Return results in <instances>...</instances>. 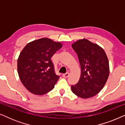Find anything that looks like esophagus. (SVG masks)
<instances>
[{"instance_id": "1", "label": "esophagus", "mask_w": 125, "mask_h": 125, "mask_svg": "<svg viewBox=\"0 0 125 125\" xmlns=\"http://www.w3.org/2000/svg\"><path fill=\"white\" fill-rule=\"evenodd\" d=\"M69 76V73H65V74H62L63 77H64V78H67V77H68V76Z\"/></svg>"}]
</instances>
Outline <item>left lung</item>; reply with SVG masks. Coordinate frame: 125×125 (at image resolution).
<instances>
[{
  "label": "left lung",
  "mask_w": 125,
  "mask_h": 125,
  "mask_svg": "<svg viewBox=\"0 0 125 125\" xmlns=\"http://www.w3.org/2000/svg\"><path fill=\"white\" fill-rule=\"evenodd\" d=\"M81 65V76L78 83L72 85V91L82 98L94 97L106 83L109 75V64L103 48L86 39L72 44Z\"/></svg>",
  "instance_id": "8db88e82"
}]
</instances>
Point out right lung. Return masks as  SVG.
<instances>
[{"mask_svg": "<svg viewBox=\"0 0 125 125\" xmlns=\"http://www.w3.org/2000/svg\"><path fill=\"white\" fill-rule=\"evenodd\" d=\"M62 47L60 42L43 38L30 42L18 59V72L21 83L35 95H44L53 89L59 79L51 57Z\"/></svg>", "mask_w": 125, "mask_h": 125, "instance_id": "add662e5", "label": "right lung"}]
</instances>
